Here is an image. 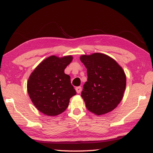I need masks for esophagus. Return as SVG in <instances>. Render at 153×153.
I'll return each instance as SVG.
<instances>
[{"mask_svg": "<svg viewBox=\"0 0 153 153\" xmlns=\"http://www.w3.org/2000/svg\"><path fill=\"white\" fill-rule=\"evenodd\" d=\"M75 90H76L77 93H78V94H79V93H80L81 90H82V88H81V87H80V86H79V87H77V88H75Z\"/></svg>", "mask_w": 153, "mask_h": 153, "instance_id": "1", "label": "esophagus"}]
</instances>
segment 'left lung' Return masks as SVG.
<instances>
[{
  "mask_svg": "<svg viewBox=\"0 0 153 153\" xmlns=\"http://www.w3.org/2000/svg\"><path fill=\"white\" fill-rule=\"evenodd\" d=\"M80 59L88 73L81 92L87 109L98 116L111 111L123 99L126 85L124 71L104 53L82 55Z\"/></svg>",
  "mask_w": 153,
  "mask_h": 153,
  "instance_id": "left-lung-1",
  "label": "left lung"
}]
</instances>
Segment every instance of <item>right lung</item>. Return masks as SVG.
I'll list each match as a JSON object with an SVG mask.
<instances>
[{"label":"right lung","mask_w":153,"mask_h":153,"mask_svg":"<svg viewBox=\"0 0 153 153\" xmlns=\"http://www.w3.org/2000/svg\"><path fill=\"white\" fill-rule=\"evenodd\" d=\"M72 56H51L39 64L29 77L27 88L32 103L44 114L54 117L67 109L70 99L76 94L71 77L64 70Z\"/></svg>","instance_id":"right-lung-1"}]
</instances>
